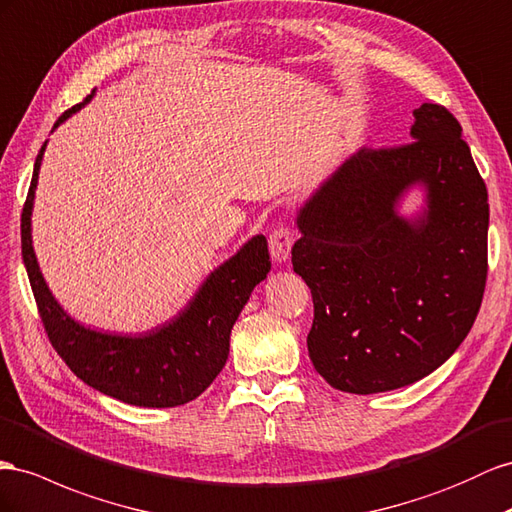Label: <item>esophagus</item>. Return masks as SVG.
Wrapping results in <instances>:
<instances>
[{
    "mask_svg": "<svg viewBox=\"0 0 512 512\" xmlns=\"http://www.w3.org/2000/svg\"><path fill=\"white\" fill-rule=\"evenodd\" d=\"M295 243V230L282 224L278 228H273V232L269 234V252L271 258L278 262H286L290 256V247Z\"/></svg>",
    "mask_w": 512,
    "mask_h": 512,
    "instance_id": "obj_1",
    "label": "esophagus"
}]
</instances>
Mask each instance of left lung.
I'll return each mask as SVG.
<instances>
[{
  "mask_svg": "<svg viewBox=\"0 0 512 512\" xmlns=\"http://www.w3.org/2000/svg\"><path fill=\"white\" fill-rule=\"evenodd\" d=\"M413 142L362 148L297 215L293 269L310 286L308 353L340 392L377 394L431 375L472 329L487 284V185L444 105L413 112ZM427 189L418 220L395 211Z\"/></svg>",
  "mask_w": 512,
  "mask_h": 512,
  "instance_id": "8db88e82",
  "label": "left lung"
}]
</instances>
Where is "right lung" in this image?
Masks as SVG:
<instances>
[{
	"instance_id": "right-lung-1",
	"label": "right lung",
	"mask_w": 512,
	"mask_h": 512,
	"mask_svg": "<svg viewBox=\"0 0 512 512\" xmlns=\"http://www.w3.org/2000/svg\"><path fill=\"white\" fill-rule=\"evenodd\" d=\"M90 99L92 94L64 112L55 127ZM45 146L47 142L36 157L32 185L23 204L21 252L53 349L81 381L122 403L176 407L198 398L222 372L230 351L232 325L254 286L265 280L271 269L267 239L258 234L247 241L204 280L183 312L144 336L103 334L79 325L51 295L32 247V206Z\"/></svg>"
}]
</instances>
